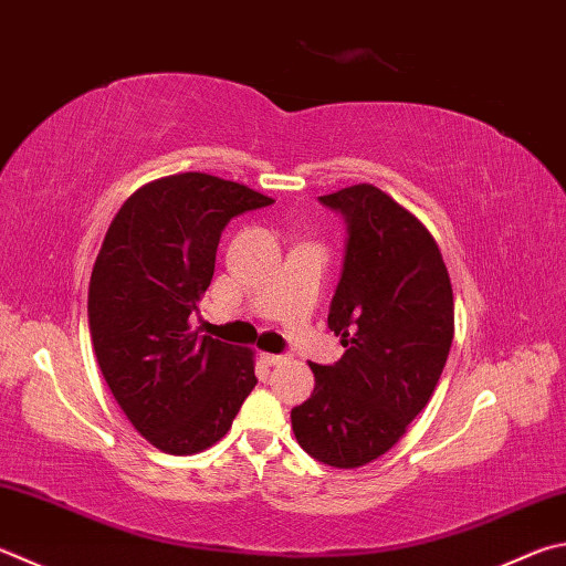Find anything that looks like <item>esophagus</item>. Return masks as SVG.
<instances>
[{
  "mask_svg": "<svg viewBox=\"0 0 566 566\" xmlns=\"http://www.w3.org/2000/svg\"><path fill=\"white\" fill-rule=\"evenodd\" d=\"M260 358H262V361L266 364V366H276V364H282L284 361V356L282 354H260Z\"/></svg>",
  "mask_w": 566,
  "mask_h": 566,
  "instance_id": "34e87169",
  "label": "esophagus"
}]
</instances>
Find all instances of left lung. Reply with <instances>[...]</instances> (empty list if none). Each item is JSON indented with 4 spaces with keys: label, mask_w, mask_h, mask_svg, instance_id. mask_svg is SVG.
I'll list each match as a JSON object with an SVG mask.
<instances>
[{
    "label": "left lung",
    "mask_w": 566,
    "mask_h": 566,
    "mask_svg": "<svg viewBox=\"0 0 566 566\" xmlns=\"http://www.w3.org/2000/svg\"><path fill=\"white\" fill-rule=\"evenodd\" d=\"M318 202L346 222L328 306L346 352L334 366L312 364L314 394L292 408V430L314 460L352 470L394 448L433 396L453 344V286L433 234L376 185Z\"/></svg>",
    "instance_id": "8db88e82"
}]
</instances>
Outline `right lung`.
<instances>
[{"mask_svg": "<svg viewBox=\"0 0 566 566\" xmlns=\"http://www.w3.org/2000/svg\"><path fill=\"white\" fill-rule=\"evenodd\" d=\"M274 200L208 172L143 185L123 202L88 284V328L113 398L170 455L228 433L256 386L252 348L200 336L190 314L208 292L220 234Z\"/></svg>", "mask_w": 566, "mask_h": 566, "instance_id": "add662e5", "label": "right lung"}]
</instances>
